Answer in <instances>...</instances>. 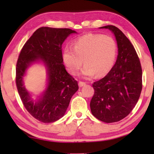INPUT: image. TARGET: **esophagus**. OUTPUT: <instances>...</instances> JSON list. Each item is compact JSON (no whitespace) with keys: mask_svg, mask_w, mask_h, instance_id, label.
Returning a JSON list of instances; mask_svg holds the SVG:
<instances>
[{"mask_svg":"<svg viewBox=\"0 0 154 154\" xmlns=\"http://www.w3.org/2000/svg\"><path fill=\"white\" fill-rule=\"evenodd\" d=\"M85 84H86V83H85V82H79V87L84 86V85H85Z\"/></svg>","mask_w":154,"mask_h":154,"instance_id":"esophagus-1","label":"esophagus"}]
</instances>
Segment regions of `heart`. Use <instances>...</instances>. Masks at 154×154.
Returning <instances> with one entry per match:
<instances>
[{
    "instance_id": "heart-1",
    "label": "heart",
    "mask_w": 154,
    "mask_h": 154,
    "mask_svg": "<svg viewBox=\"0 0 154 154\" xmlns=\"http://www.w3.org/2000/svg\"><path fill=\"white\" fill-rule=\"evenodd\" d=\"M117 54V44L111 36L99 34H86L75 39L73 49L66 47L62 58L69 71L75 75L83 64L82 75L91 79L96 75L102 77L113 67Z\"/></svg>"
}]
</instances>
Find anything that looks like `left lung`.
I'll return each mask as SVG.
<instances>
[{
	"instance_id": "obj_1",
	"label": "left lung",
	"mask_w": 154,
	"mask_h": 154,
	"mask_svg": "<svg viewBox=\"0 0 154 154\" xmlns=\"http://www.w3.org/2000/svg\"><path fill=\"white\" fill-rule=\"evenodd\" d=\"M100 28L113 32L118 55L109 73L92 84L90 109L99 120L113 123L126 118L137 103L142 90V69L134 46L118 28L108 25Z\"/></svg>"
}]
</instances>
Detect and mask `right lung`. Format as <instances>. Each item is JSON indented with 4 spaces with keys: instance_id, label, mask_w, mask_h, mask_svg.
I'll list each match as a JSON object with an SVG mask.
<instances>
[{
    "instance_id": "add662e5",
    "label": "right lung",
    "mask_w": 154,
    "mask_h": 154,
    "mask_svg": "<svg viewBox=\"0 0 154 154\" xmlns=\"http://www.w3.org/2000/svg\"><path fill=\"white\" fill-rule=\"evenodd\" d=\"M77 33L70 28L41 27L23 46L16 64L15 82L26 110L43 123H52L64 116L72 95L79 89L76 80L63 64L62 45L67 36ZM42 61L48 71V85L40 98L33 102L23 86V77L33 62Z\"/></svg>"
}]
</instances>
